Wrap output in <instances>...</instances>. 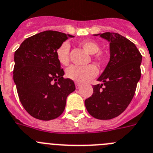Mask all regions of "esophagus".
I'll list each match as a JSON object with an SVG mask.
<instances>
[{"label": "esophagus", "instance_id": "34e87169", "mask_svg": "<svg viewBox=\"0 0 153 153\" xmlns=\"http://www.w3.org/2000/svg\"><path fill=\"white\" fill-rule=\"evenodd\" d=\"M81 85H81L80 83H78V82H75V86H76L77 89H78V88L81 87Z\"/></svg>", "mask_w": 153, "mask_h": 153}]
</instances>
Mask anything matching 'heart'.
<instances>
[{
    "label": "heart",
    "mask_w": 153,
    "mask_h": 153,
    "mask_svg": "<svg viewBox=\"0 0 153 153\" xmlns=\"http://www.w3.org/2000/svg\"><path fill=\"white\" fill-rule=\"evenodd\" d=\"M81 46L88 53L92 54L94 60L100 65L104 64L107 60V56L104 52L100 51V45L98 42L92 40H85L80 43ZM69 52L70 44L68 42H64L59 45L56 50L57 59L62 65H67L69 63ZM98 75V68L94 65L80 67L77 65H71L66 70V75L71 80L76 82H86L95 78Z\"/></svg>",
    "instance_id": "b5f03b06"
}]
</instances>
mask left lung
Returning a JSON list of instances; mask_svg holds the SVG:
<instances>
[{
    "label": "left lung",
    "instance_id": "left-lung-1",
    "mask_svg": "<svg viewBox=\"0 0 153 153\" xmlns=\"http://www.w3.org/2000/svg\"><path fill=\"white\" fill-rule=\"evenodd\" d=\"M98 35L109 42V62L97 79L102 84L93 85L92 95L85 104L91 116L106 120L119 116L132 101L141 77L142 54L135 44L118 33L94 34Z\"/></svg>",
    "mask_w": 153,
    "mask_h": 153
}]
</instances>
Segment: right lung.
<instances>
[{
  "label": "right lung",
  "instance_id": "obj_1",
  "mask_svg": "<svg viewBox=\"0 0 153 153\" xmlns=\"http://www.w3.org/2000/svg\"><path fill=\"white\" fill-rule=\"evenodd\" d=\"M74 36L45 30L25 39L14 52V81L25 109L35 119L48 121L60 116L66 99L75 90L70 78H64L56 57L62 42Z\"/></svg>",
  "mask_w": 153,
  "mask_h": 153
}]
</instances>
